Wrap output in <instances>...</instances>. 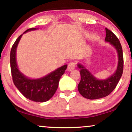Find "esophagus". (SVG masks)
<instances>
[{
  "instance_id": "esophagus-1",
  "label": "esophagus",
  "mask_w": 132,
  "mask_h": 132,
  "mask_svg": "<svg viewBox=\"0 0 132 132\" xmlns=\"http://www.w3.org/2000/svg\"><path fill=\"white\" fill-rule=\"evenodd\" d=\"M75 66H76L75 63L73 62V61H71V62H70L69 64H68V70L69 71H72V70L74 69L75 68Z\"/></svg>"
}]
</instances>
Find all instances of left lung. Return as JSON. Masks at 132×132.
<instances>
[{"mask_svg":"<svg viewBox=\"0 0 132 132\" xmlns=\"http://www.w3.org/2000/svg\"><path fill=\"white\" fill-rule=\"evenodd\" d=\"M106 32L105 40L114 46L118 55V63L115 72L106 80H98L82 64L77 65L81 75V80L78 85V91L83 97L89 100L99 99L109 95L117 86L123 72V54L120 42L108 28H106Z\"/></svg>","mask_w":132,"mask_h":132,"instance_id":"obj_1","label":"left lung"}]
</instances>
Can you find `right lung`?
<instances>
[{"label": "right lung", "instance_id": "add662e5", "mask_svg": "<svg viewBox=\"0 0 132 132\" xmlns=\"http://www.w3.org/2000/svg\"><path fill=\"white\" fill-rule=\"evenodd\" d=\"M36 29V28H29L24 33ZM22 35H20L15 40L10 52V65L13 82L18 90L27 99L41 103L47 101L55 93L59 86L60 79L64 73L68 65L65 64L58 68L42 78H27L19 71L16 62V49Z\"/></svg>", "mask_w": 132, "mask_h": 132}]
</instances>
